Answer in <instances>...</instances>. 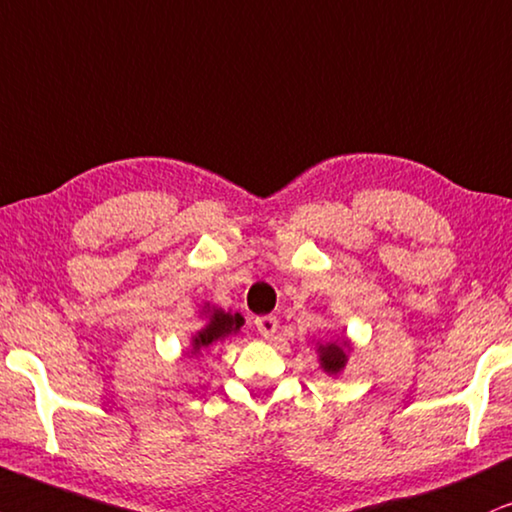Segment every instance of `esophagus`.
Wrapping results in <instances>:
<instances>
[{
  "instance_id": "1",
  "label": "esophagus",
  "mask_w": 512,
  "mask_h": 512,
  "mask_svg": "<svg viewBox=\"0 0 512 512\" xmlns=\"http://www.w3.org/2000/svg\"><path fill=\"white\" fill-rule=\"evenodd\" d=\"M255 328H257V331H260L262 338H271V335H274L276 328H278V319H276V316H271V314L257 316Z\"/></svg>"
}]
</instances>
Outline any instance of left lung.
Masks as SVG:
<instances>
[{"instance_id": "1", "label": "left lung", "mask_w": 512, "mask_h": 512, "mask_svg": "<svg viewBox=\"0 0 512 512\" xmlns=\"http://www.w3.org/2000/svg\"><path fill=\"white\" fill-rule=\"evenodd\" d=\"M347 349H349V345H347V340H342V342H326V345H321L319 347V359H321V366H323V371H328V373H340L342 368H345V364H347Z\"/></svg>"}]
</instances>
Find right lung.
<instances>
[{
  "mask_svg": "<svg viewBox=\"0 0 512 512\" xmlns=\"http://www.w3.org/2000/svg\"><path fill=\"white\" fill-rule=\"evenodd\" d=\"M241 326H243L241 314H226L222 309H212L210 323L203 328V331H198L196 338H193V354L200 352V349L210 347L215 340L226 338L229 333H236Z\"/></svg>",
  "mask_w": 512,
  "mask_h": 512,
  "instance_id": "add662e5",
  "label": "right lung"
}]
</instances>
